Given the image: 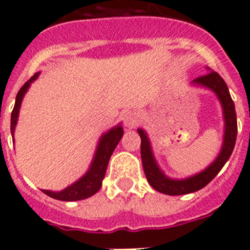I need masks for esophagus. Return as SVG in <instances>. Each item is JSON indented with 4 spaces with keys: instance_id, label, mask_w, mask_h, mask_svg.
<instances>
[{
    "instance_id": "obj_1",
    "label": "esophagus",
    "mask_w": 250,
    "mask_h": 250,
    "mask_svg": "<svg viewBox=\"0 0 250 250\" xmlns=\"http://www.w3.org/2000/svg\"><path fill=\"white\" fill-rule=\"evenodd\" d=\"M124 124H125V126L129 127V129H132V127H136L139 124V118L138 115L135 114L134 111H126L124 114L123 116Z\"/></svg>"
}]
</instances>
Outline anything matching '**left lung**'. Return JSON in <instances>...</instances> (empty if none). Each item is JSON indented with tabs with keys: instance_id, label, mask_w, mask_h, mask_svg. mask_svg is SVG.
Segmentation results:
<instances>
[{
	"instance_id": "1",
	"label": "left lung",
	"mask_w": 250,
	"mask_h": 250,
	"mask_svg": "<svg viewBox=\"0 0 250 250\" xmlns=\"http://www.w3.org/2000/svg\"><path fill=\"white\" fill-rule=\"evenodd\" d=\"M193 83L205 86L208 89L213 90L216 96L219 98L223 106L225 121L224 143H223L222 151L215 159V161L209 165L207 169L203 170L202 173L188 179H183V180H174V179H169L167 176H165L163 171L159 169L155 159L152 156L149 139L144 130L139 129L138 132L141 138V161H143V167H144L147 182L155 190L163 194H167V195H183V194L194 193L209 184L230 158L234 146H235V140H237L238 125L235 106L231 100L230 94H229L228 86L222 79V76L215 71H209L203 76L196 77Z\"/></svg>"
}]
</instances>
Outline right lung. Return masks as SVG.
I'll return each instance as SVG.
<instances>
[{
	"mask_svg": "<svg viewBox=\"0 0 250 250\" xmlns=\"http://www.w3.org/2000/svg\"><path fill=\"white\" fill-rule=\"evenodd\" d=\"M39 76V72L35 74L34 76L31 77L30 80L26 81L25 85L22 86L20 91L17 92L16 96V103H15V107L11 114V134L15 132V126H16L17 118H19V111L20 106H21V101L23 99V95L27 91L30 87L31 83L36 80ZM124 134L123 127L119 126L114 127V129L109 130V131L104 134L100 139L99 143L98 150L94 156L92 164L90 167L89 171L76 183L70 185L68 188L63 189L61 191H50V190H42L46 195L54 198L57 200H62V202H76V200H83L86 198H90L91 195L98 193L100 190L101 185H103V179L106 174V167L109 164V160L111 158L112 151L115 150L116 145L119 144L121 136Z\"/></svg>",
	"mask_w": 250,
	"mask_h": 250,
	"instance_id": "add662e5",
	"label": "right lung"
}]
</instances>
